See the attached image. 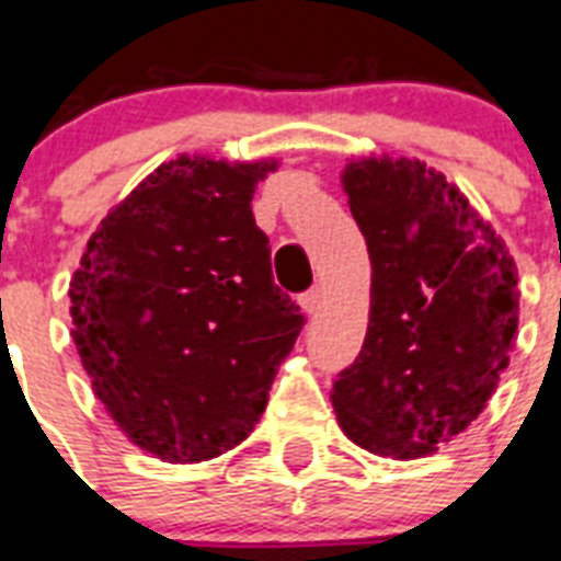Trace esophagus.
<instances>
[{
	"mask_svg": "<svg viewBox=\"0 0 561 561\" xmlns=\"http://www.w3.org/2000/svg\"><path fill=\"white\" fill-rule=\"evenodd\" d=\"M299 305H302V311L308 313V317H313V313L322 308V290L320 288L305 290V294L299 296Z\"/></svg>",
	"mask_w": 561,
	"mask_h": 561,
	"instance_id": "obj_1",
	"label": "esophagus"
}]
</instances>
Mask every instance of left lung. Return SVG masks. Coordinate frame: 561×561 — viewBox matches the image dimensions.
Here are the masks:
<instances>
[{
  "label": "left lung",
  "instance_id": "left-lung-1",
  "mask_svg": "<svg viewBox=\"0 0 561 561\" xmlns=\"http://www.w3.org/2000/svg\"><path fill=\"white\" fill-rule=\"evenodd\" d=\"M343 184L371 259V313L331 403L357 446L421 458L461 435L493 398L516 345V262L426 163L352 161Z\"/></svg>",
  "mask_w": 561,
  "mask_h": 561
}]
</instances>
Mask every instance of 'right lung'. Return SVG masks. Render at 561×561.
I'll return each mask as SVG.
<instances>
[{"label": "right lung", "instance_id": "1", "mask_svg": "<svg viewBox=\"0 0 561 561\" xmlns=\"http://www.w3.org/2000/svg\"><path fill=\"white\" fill-rule=\"evenodd\" d=\"M276 163L181 154L131 190L71 276V336L131 444L170 463L248 438L305 317L273 285L253 190Z\"/></svg>", "mask_w": 561, "mask_h": 561}]
</instances>
